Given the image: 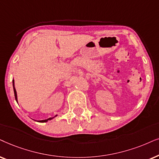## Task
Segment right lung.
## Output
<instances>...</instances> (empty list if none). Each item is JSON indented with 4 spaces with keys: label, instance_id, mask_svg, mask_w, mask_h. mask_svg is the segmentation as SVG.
<instances>
[{
    "label": "right lung",
    "instance_id": "add662e5",
    "mask_svg": "<svg viewBox=\"0 0 159 159\" xmlns=\"http://www.w3.org/2000/svg\"><path fill=\"white\" fill-rule=\"evenodd\" d=\"M12 83H13V89H14V96H15V99L16 101L18 103V100H17V94H16V89H15V86H14V80L13 79V81H12ZM56 116H57V115H56L55 116H54V117L52 118H47V119H45V120H38L39 122H41V123H43V122H47L48 120H50L53 119V118L56 117Z\"/></svg>",
    "mask_w": 159,
    "mask_h": 159
}]
</instances>
